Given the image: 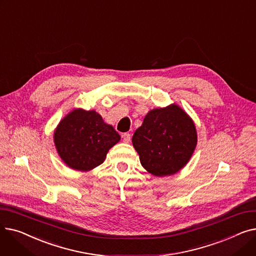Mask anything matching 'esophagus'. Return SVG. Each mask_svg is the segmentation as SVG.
I'll return each mask as SVG.
<instances>
[{
  "instance_id": "obj_1",
  "label": "esophagus",
  "mask_w": 256,
  "mask_h": 256,
  "mask_svg": "<svg viewBox=\"0 0 256 256\" xmlns=\"http://www.w3.org/2000/svg\"><path fill=\"white\" fill-rule=\"evenodd\" d=\"M130 134H128V132H124V135H122V139H124V143H128L130 141Z\"/></svg>"
}]
</instances>
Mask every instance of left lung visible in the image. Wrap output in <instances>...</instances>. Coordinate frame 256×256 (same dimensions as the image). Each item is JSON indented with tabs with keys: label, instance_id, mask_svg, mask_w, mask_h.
Returning <instances> with one entry per match:
<instances>
[{
	"label": "left lung",
	"instance_id": "1",
	"mask_svg": "<svg viewBox=\"0 0 256 256\" xmlns=\"http://www.w3.org/2000/svg\"><path fill=\"white\" fill-rule=\"evenodd\" d=\"M132 142L143 168L162 178L173 176L189 162L197 145V130L186 112L171 104L147 113Z\"/></svg>",
	"mask_w": 256,
	"mask_h": 256
}]
</instances>
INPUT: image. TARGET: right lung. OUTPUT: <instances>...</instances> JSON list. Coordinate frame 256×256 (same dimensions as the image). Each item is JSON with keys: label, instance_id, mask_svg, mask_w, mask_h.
<instances>
[{"label": "right lung", "instance_id": "right-lung-1", "mask_svg": "<svg viewBox=\"0 0 256 256\" xmlns=\"http://www.w3.org/2000/svg\"><path fill=\"white\" fill-rule=\"evenodd\" d=\"M119 141V134L96 111L80 108L64 116L54 132L59 156L65 165L78 171H90L100 166Z\"/></svg>", "mask_w": 256, "mask_h": 256}]
</instances>
